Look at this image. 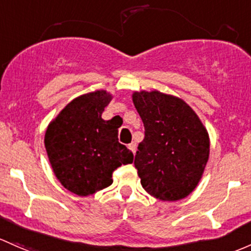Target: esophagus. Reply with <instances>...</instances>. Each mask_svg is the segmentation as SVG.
I'll use <instances>...</instances> for the list:
<instances>
[{
	"mask_svg": "<svg viewBox=\"0 0 251 251\" xmlns=\"http://www.w3.org/2000/svg\"><path fill=\"white\" fill-rule=\"evenodd\" d=\"M128 148H130L131 151L133 152V154H136V150H137V144L134 143V142H132V143L128 144Z\"/></svg>",
	"mask_w": 251,
	"mask_h": 251,
	"instance_id": "obj_1",
	"label": "esophagus"
}]
</instances>
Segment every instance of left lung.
<instances>
[{
    "instance_id": "1",
    "label": "left lung",
    "mask_w": 251,
    "mask_h": 251,
    "mask_svg": "<svg viewBox=\"0 0 251 251\" xmlns=\"http://www.w3.org/2000/svg\"><path fill=\"white\" fill-rule=\"evenodd\" d=\"M132 99L144 124V139L134 157L142 186L162 201L184 199L196 188L207 165V130L178 97L141 91Z\"/></svg>"
}]
</instances>
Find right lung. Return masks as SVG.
Listing matches in <instances>:
<instances>
[{"label":"right lung","instance_id":"1","mask_svg":"<svg viewBox=\"0 0 251 251\" xmlns=\"http://www.w3.org/2000/svg\"><path fill=\"white\" fill-rule=\"evenodd\" d=\"M110 100L103 90L79 96L47 128L44 143L55 176L78 196L109 186L113 172L133 161L132 152L119 143V126L102 119Z\"/></svg>","mask_w":251,"mask_h":251}]
</instances>
